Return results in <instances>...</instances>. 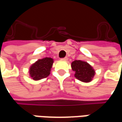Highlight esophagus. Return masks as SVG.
I'll list each match as a JSON object with an SVG mask.
<instances>
[{"label": "esophagus", "mask_w": 122, "mask_h": 122, "mask_svg": "<svg viewBox=\"0 0 122 122\" xmlns=\"http://www.w3.org/2000/svg\"><path fill=\"white\" fill-rule=\"evenodd\" d=\"M62 60H63V61H67V60H68V57H64V58L62 59Z\"/></svg>", "instance_id": "34e87169"}]
</instances>
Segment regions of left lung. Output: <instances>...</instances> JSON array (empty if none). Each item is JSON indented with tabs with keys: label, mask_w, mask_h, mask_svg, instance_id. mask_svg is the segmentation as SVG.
I'll list each match as a JSON object with an SVG mask.
<instances>
[{
	"label": "left lung",
	"mask_w": 122,
	"mask_h": 122,
	"mask_svg": "<svg viewBox=\"0 0 122 122\" xmlns=\"http://www.w3.org/2000/svg\"><path fill=\"white\" fill-rule=\"evenodd\" d=\"M72 70L75 72L74 76L80 81L83 82H90L95 74V71L90 64L81 60H75L71 63Z\"/></svg>",
	"instance_id": "8db88e82"
}]
</instances>
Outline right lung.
<instances>
[{
  "mask_svg": "<svg viewBox=\"0 0 122 122\" xmlns=\"http://www.w3.org/2000/svg\"><path fill=\"white\" fill-rule=\"evenodd\" d=\"M53 59L51 57H44L38 59L31 65L29 68V76L34 80H40L48 77L50 74Z\"/></svg>",
  "mask_w": 122,
  "mask_h": 122,
  "instance_id": "obj_1",
  "label": "right lung"
}]
</instances>
